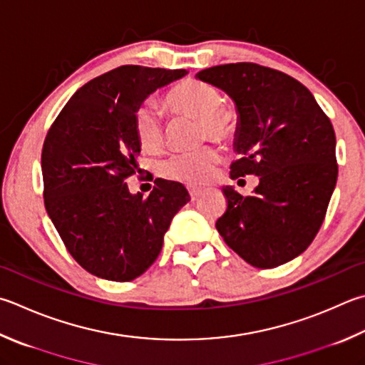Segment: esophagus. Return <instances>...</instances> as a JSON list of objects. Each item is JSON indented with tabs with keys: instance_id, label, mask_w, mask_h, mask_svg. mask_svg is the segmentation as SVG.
Returning <instances> with one entry per match:
<instances>
[{
	"instance_id": "34e87169",
	"label": "esophagus",
	"mask_w": 365,
	"mask_h": 365,
	"mask_svg": "<svg viewBox=\"0 0 365 365\" xmlns=\"http://www.w3.org/2000/svg\"><path fill=\"white\" fill-rule=\"evenodd\" d=\"M189 194H190L192 200H197V198L203 194V190L202 189H197V187H190L189 189Z\"/></svg>"
}]
</instances>
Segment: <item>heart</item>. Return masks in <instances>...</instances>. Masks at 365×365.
<instances>
[{"label":"heart","instance_id":"heart-1","mask_svg":"<svg viewBox=\"0 0 365 365\" xmlns=\"http://www.w3.org/2000/svg\"><path fill=\"white\" fill-rule=\"evenodd\" d=\"M221 92L215 86L198 79H185L165 95V105L171 114L185 115L200 123L203 136L217 141L230 140L237 130V114L221 105ZM135 133L144 150L154 153L163 143V122L153 103H144L135 114ZM219 153L205 146L190 153L168 157L159 165V171L168 180L189 185H202L211 180L217 167Z\"/></svg>","mask_w":365,"mask_h":365}]
</instances>
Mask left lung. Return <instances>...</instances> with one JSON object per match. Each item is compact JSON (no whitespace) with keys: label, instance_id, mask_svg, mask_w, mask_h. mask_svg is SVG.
<instances>
[{"label":"left lung","instance_id":"obj_1","mask_svg":"<svg viewBox=\"0 0 365 365\" xmlns=\"http://www.w3.org/2000/svg\"><path fill=\"white\" fill-rule=\"evenodd\" d=\"M197 79L235 103L240 159L232 180L259 176L252 195L227 185V210L216 229L247 264L273 268L304 252L324 221L335 189V133L308 88L291 76L256 63L206 68Z\"/></svg>","mask_w":365,"mask_h":365}]
</instances>
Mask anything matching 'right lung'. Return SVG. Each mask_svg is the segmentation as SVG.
Wrapping results in <instances>:
<instances>
[{
	"label": "right lung",
	"mask_w": 365,
	"mask_h": 365,
	"mask_svg": "<svg viewBox=\"0 0 365 365\" xmlns=\"http://www.w3.org/2000/svg\"><path fill=\"white\" fill-rule=\"evenodd\" d=\"M185 70L123 65L76 92L47 132L41 168L51 221L82 268L109 281L138 278L159 257L171 219L190 200L182 184L155 180L148 198L127 178L140 170L135 114Z\"/></svg>",
	"instance_id": "right-lung-1"
}]
</instances>
